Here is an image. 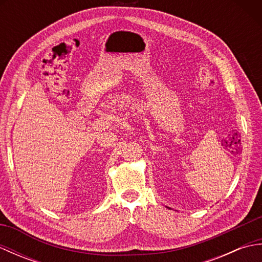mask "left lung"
I'll use <instances>...</instances> for the list:
<instances>
[{"instance_id":"8db88e82","label":"left lung","mask_w":262,"mask_h":262,"mask_svg":"<svg viewBox=\"0 0 262 262\" xmlns=\"http://www.w3.org/2000/svg\"><path fill=\"white\" fill-rule=\"evenodd\" d=\"M168 208H169V209H171V208H170V207H168Z\"/></svg>"}]
</instances>
